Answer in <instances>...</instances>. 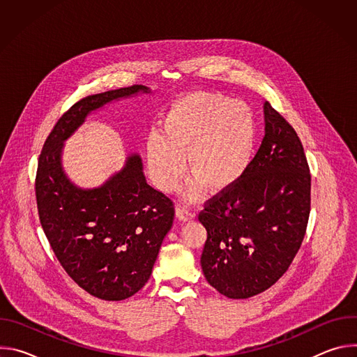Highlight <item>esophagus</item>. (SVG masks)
Returning <instances> with one entry per match:
<instances>
[{"instance_id":"1","label":"esophagus","mask_w":357,"mask_h":357,"mask_svg":"<svg viewBox=\"0 0 357 357\" xmlns=\"http://www.w3.org/2000/svg\"><path fill=\"white\" fill-rule=\"evenodd\" d=\"M195 216H196L195 211H192V209L188 208V206H178V208H176V218H178L181 222L192 220Z\"/></svg>"}]
</instances>
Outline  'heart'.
Listing matches in <instances>:
<instances>
[{
	"label": "heart",
	"mask_w": 357,
	"mask_h": 357,
	"mask_svg": "<svg viewBox=\"0 0 357 357\" xmlns=\"http://www.w3.org/2000/svg\"><path fill=\"white\" fill-rule=\"evenodd\" d=\"M259 138V120L244 101L218 91H196L175 98L161 121V135L146 142L149 174L165 192H172L188 174L218 193L231 188L248 171Z\"/></svg>",
	"instance_id": "obj_1"
}]
</instances>
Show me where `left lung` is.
Listing matches in <instances>:
<instances>
[{"label": "left lung", "mask_w": 357, "mask_h": 357, "mask_svg": "<svg viewBox=\"0 0 357 357\" xmlns=\"http://www.w3.org/2000/svg\"><path fill=\"white\" fill-rule=\"evenodd\" d=\"M266 135L248 171L205 203L200 264L222 295L244 299L275 284L307 233L311 172L294 127L268 103Z\"/></svg>", "instance_id": "obj_1"}]
</instances>
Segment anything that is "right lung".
Masks as SVG:
<instances>
[{"instance_id": "1", "label": "right lung", "mask_w": 357, "mask_h": 357, "mask_svg": "<svg viewBox=\"0 0 357 357\" xmlns=\"http://www.w3.org/2000/svg\"><path fill=\"white\" fill-rule=\"evenodd\" d=\"M138 91L148 89L137 84L80 98L47 135L36 169L38 215L50 247L80 288L105 301L130 298L149 280L172 227L174 202L146 183L135 154L103 186L86 190L66 178L61 154L90 112Z\"/></svg>"}]
</instances>
